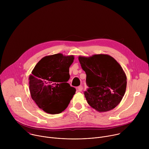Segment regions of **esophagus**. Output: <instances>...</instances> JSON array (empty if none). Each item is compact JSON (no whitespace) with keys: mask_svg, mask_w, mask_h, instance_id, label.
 I'll return each mask as SVG.
<instances>
[{"mask_svg":"<svg viewBox=\"0 0 149 149\" xmlns=\"http://www.w3.org/2000/svg\"><path fill=\"white\" fill-rule=\"evenodd\" d=\"M82 89H83V87H82V86H79V87H77V90H78V91H79V92H80V91H82Z\"/></svg>","mask_w":149,"mask_h":149,"instance_id":"34e87169","label":"esophagus"}]
</instances>
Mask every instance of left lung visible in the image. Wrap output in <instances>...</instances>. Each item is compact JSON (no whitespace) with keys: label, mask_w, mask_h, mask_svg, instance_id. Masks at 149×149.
I'll return each mask as SVG.
<instances>
[{"label":"left lung","mask_w":149,"mask_h":149,"mask_svg":"<svg viewBox=\"0 0 149 149\" xmlns=\"http://www.w3.org/2000/svg\"><path fill=\"white\" fill-rule=\"evenodd\" d=\"M78 59L87 75L89 88L84 95L88 104L98 112L114 109L121 101L127 86V77L120 65L105 54L79 56Z\"/></svg>","instance_id":"8db88e82"}]
</instances>
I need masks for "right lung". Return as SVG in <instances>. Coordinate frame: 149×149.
Instances as JSON below:
<instances>
[{
  "mask_svg": "<svg viewBox=\"0 0 149 149\" xmlns=\"http://www.w3.org/2000/svg\"><path fill=\"white\" fill-rule=\"evenodd\" d=\"M73 55L56 54L42 58L29 75V91L32 100L40 109L51 114L65 110L76 90L67 82Z\"/></svg>",
  "mask_w": 149,
  "mask_h": 149,
  "instance_id": "right-lung-1",
  "label": "right lung"
}]
</instances>
